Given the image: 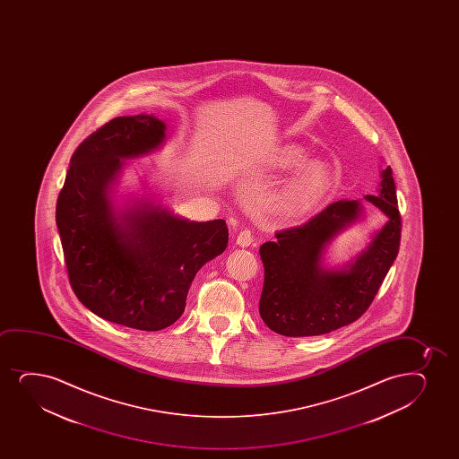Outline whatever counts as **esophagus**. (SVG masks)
<instances>
[{"label":"esophagus","mask_w":459,"mask_h":459,"mask_svg":"<svg viewBox=\"0 0 459 459\" xmlns=\"http://www.w3.org/2000/svg\"><path fill=\"white\" fill-rule=\"evenodd\" d=\"M236 243H238V247H242V248H248L249 245L253 243V232H251V230H243V231L238 232Z\"/></svg>","instance_id":"34e87169"}]
</instances>
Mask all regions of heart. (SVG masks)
<instances>
[{"instance_id": "obj_1", "label": "heart", "mask_w": 459, "mask_h": 459, "mask_svg": "<svg viewBox=\"0 0 459 459\" xmlns=\"http://www.w3.org/2000/svg\"><path fill=\"white\" fill-rule=\"evenodd\" d=\"M306 153L297 147L286 148L280 154L277 165L281 169H295L305 163ZM304 166V165H303ZM333 182L331 171L322 160H309L297 171L294 179L286 185L283 193L275 202L280 216L297 221L316 211L326 197Z\"/></svg>"}]
</instances>
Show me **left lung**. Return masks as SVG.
<instances>
[{"label": "left lung", "instance_id": "1", "mask_svg": "<svg viewBox=\"0 0 459 459\" xmlns=\"http://www.w3.org/2000/svg\"><path fill=\"white\" fill-rule=\"evenodd\" d=\"M364 199L389 221L344 268H325L323 251L338 232L359 221L363 210L359 201L333 202L311 221L275 232V242L260 247L264 281L258 312L271 331L285 337L323 335L368 311L400 249L401 216L390 167L381 171L379 195Z\"/></svg>", "mask_w": 459, "mask_h": 459}]
</instances>
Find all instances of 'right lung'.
<instances>
[{
	"label": "right lung",
	"mask_w": 459,
	"mask_h": 459,
	"mask_svg": "<svg viewBox=\"0 0 459 459\" xmlns=\"http://www.w3.org/2000/svg\"><path fill=\"white\" fill-rule=\"evenodd\" d=\"M164 139V122L152 115L111 119L74 150L56 202L74 294L100 318L139 331L173 325L197 271L228 243L221 219L191 221L143 199L113 208L122 159L150 153Z\"/></svg>",
	"instance_id": "obj_1"
}]
</instances>
